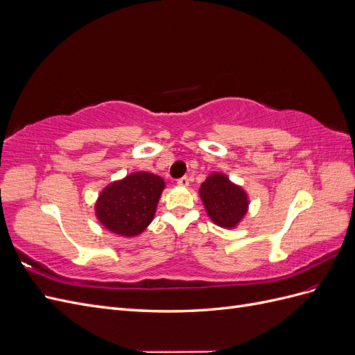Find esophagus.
<instances>
[{"instance_id":"esophagus-1","label":"esophagus","mask_w":355,"mask_h":355,"mask_svg":"<svg viewBox=\"0 0 355 355\" xmlns=\"http://www.w3.org/2000/svg\"><path fill=\"white\" fill-rule=\"evenodd\" d=\"M178 185L188 187L189 185V178L188 176H182L180 179H178Z\"/></svg>"}]
</instances>
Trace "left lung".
Returning a JSON list of instances; mask_svg holds the SVG:
<instances>
[{"instance_id": "obj_1", "label": "left lung", "mask_w": 355, "mask_h": 355, "mask_svg": "<svg viewBox=\"0 0 355 355\" xmlns=\"http://www.w3.org/2000/svg\"><path fill=\"white\" fill-rule=\"evenodd\" d=\"M210 219L223 228H234L247 211L245 192L222 173L210 175L200 188Z\"/></svg>"}]
</instances>
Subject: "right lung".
<instances>
[{"label": "right lung", "instance_id": "obj_1", "mask_svg": "<svg viewBox=\"0 0 355 355\" xmlns=\"http://www.w3.org/2000/svg\"><path fill=\"white\" fill-rule=\"evenodd\" d=\"M164 189V180L157 175H128L106 187L96 202V214L106 230L133 237L151 223L157 204Z\"/></svg>", "mask_w": 355, "mask_h": 355}]
</instances>
